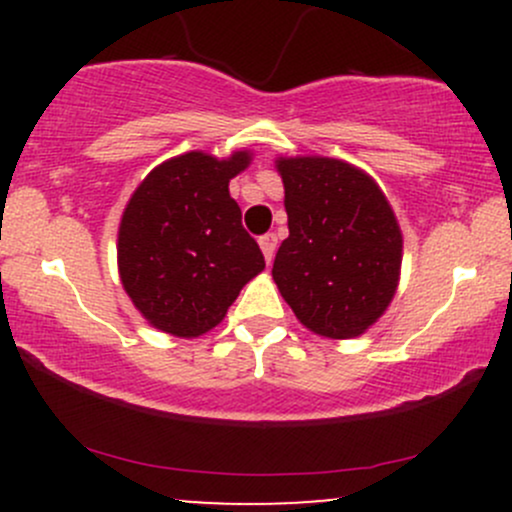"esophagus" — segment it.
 Instances as JSON below:
<instances>
[{"mask_svg":"<svg viewBox=\"0 0 512 512\" xmlns=\"http://www.w3.org/2000/svg\"><path fill=\"white\" fill-rule=\"evenodd\" d=\"M260 248H262V255L267 264L274 260V252H276V236L274 233H267V236L260 238Z\"/></svg>","mask_w":512,"mask_h":512,"instance_id":"obj_1","label":"esophagus"}]
</instances>
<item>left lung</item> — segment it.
<instances>
[{
  "instance_id": "8db88e82",
  "label": "left lung",
  "mask_w": 512,
  "mask_h": 512,
  "mask_svg": "<svg viewBox=\"0 0 512 512\" xmlns=\"http://www.w3.org/2000/svg\"><path fill=\"white\" fill-rule=\"evenodd\" d=\"M289 238L272 279L298 322L327 339L368 332L395 298L402 228L366 170L327 156H279Z\"/></svg>"
}]
</instances>
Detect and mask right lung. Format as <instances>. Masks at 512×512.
I'll return each instance as SVG.
<instances>
[{
	"label": "right lung",
	"instance_id": "obj_1",
	"mask_svg": "<svg viewBox=\"0 0 512 512\" xmlns=\"http://www.w3.org/2000/svg\"><path fill=\"white\" fill-rule=\"evenodd\" d=\"M250 161L248 149L226 158L187 151L156 166L129 197L117 228V272L156 330L202 337L264 269L228 192Z\"/></svg>",
	"mask_w": 512,
	"mask_h": 512
}]
</instances>
